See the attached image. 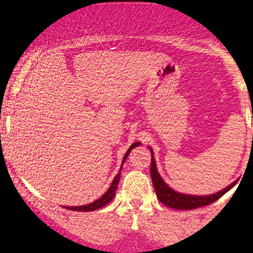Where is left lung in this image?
Instances as JSON below:
<instances>
[{"label": "left lung", "mask_w": 253, "mask_h": 253, "mask_svg": "<svg viewBox=\"0 0 253 253\" xmlns=\"http://www.w3.org/2000/svg\"><path fill=\"white\" fill-rule=\"evenodd\" d=\"M150 149L152 153V164H150V176H152V182L154 185V189L156 191V196L160 200V202H162L165 206H167L171 209H177V210H191L196 209V208L206 207L209 206L218 200L219 197H222L223 195L235 187V184L237 183V181H235L231 183L229 187H226L225 189L218 191L216 194L207 195V196H197V195H188V194H181L171 189L166 182L162 180V177L160 176L158 169H156L155 165V159H154V153L153 149Z\"/></svg>", "instance_id": "1"}]
</instances>
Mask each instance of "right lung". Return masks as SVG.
Here are the masks:
<instances>
[{
	"mask_svg": "<svg viewBox=\"0 0 253 253\" xmlns=\"http://www.w3.org/2000/svg\"><path fill=\"white\" fill-rule=\"evenodd\" d=\"M140 142H134L132 146L129 147L128 150L126 152V154H125L124 159H123V164H121V167H120V170L119 172L117 174V176L114 177L113 182H112L110 188H108V190L105 193L103 196L100 198H98L97 201H94V202L89 203V204H86V206H81V207H65L66 209L69 210H73V211H93V210H97V209H100V208H103L106 206L111 202L112 200H113V197L116 196V191H117V188H118V184H119V180H120V174H121V169H123V165L125 164V160L127 159V156L130 153V150H132L134 147L139 146Z\"/></svg>",
	"mask_w": 253,
	"mask_h": 253,
	"instance_id": "obj_1",
	"label": "right lung"
}]
</instances>
